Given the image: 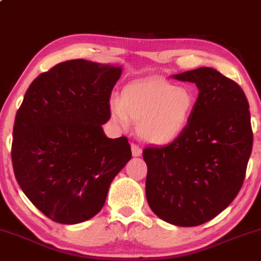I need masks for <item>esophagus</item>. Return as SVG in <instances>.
Returning <instances> with one entry per match:
<instances>
[{"mask_svg":"<svg viewBox=\"0 0 261 261\" xmlns=\"http://www.w3.org/2000/svg\"><path fill=\"white\" fill-rule=\"evenodd\" d=\"M131 151H133L134 157H140L141 153H142L141 148L137 145H135V143H133V145H131Z\"/></svg>","mask_w":261,"mask_h":261,"instance_id":"1","label":"esophagus"}]
</instances>
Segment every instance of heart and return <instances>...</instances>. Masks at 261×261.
Here are the masks:
<instances>
[{"label": "heart", "instance_id": "1", "mask_svg": "<svg viewBox=\"0 0 261 261\" xmlns=\"http://www.w3.org/2000/svg\"><path fill=\"white\" fill-rule=\"evenodd\" d=\"M194 106L195 97L187 87H175L152 76L133 81L124 88L122 97H113L110 113L124 128L131 121L139 122L137 133L146 142L164 145L185 130Z\"/></svg>", "mask_w": 261, "mask_h": 261}]
</instances>
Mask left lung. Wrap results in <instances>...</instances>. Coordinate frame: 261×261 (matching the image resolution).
<instances>
[{
  "label": "left lung",
  "instance_id": "1",
  "mask_svg": "<svg viewBox=\"0 0 261 261\" xmlns=\"http://www.w3.org/2000/svg\"><path fill=\"white\" fill-rule=\"evenodd\" d=\"M199 95L187 127L169 145L143 149L146 197L161 220L194 227L216 217L238 195L253 148L243 89L211 67L174 74Z\"/></svg>",
  "mask_w": 261,
  "mask_h": 261
}]
</instances>
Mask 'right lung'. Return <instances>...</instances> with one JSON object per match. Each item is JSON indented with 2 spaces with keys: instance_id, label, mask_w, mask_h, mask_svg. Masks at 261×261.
Masks as SVG:
<instances>
[{
  "instance_id": "right-lung-1",
  "label": "right lung",
  "mask_w": 261,
  "mask_h": 261,
  "mask_svg": "<svg viewBox=\"0 0 261 261\" xmlns=\"http://www.w3.org/2000/svg\"><path fill=\"white\" fill-rule=\"evenodd\" d=\"M121 67L77 59L32 82L13 126L12 163L23 193L50 220H89L131 160L125 136L108 139L110 95Z\"/></svg>"
}]
</instances>
